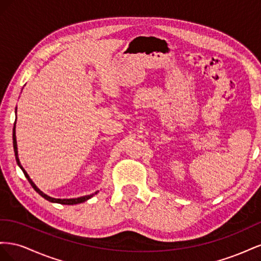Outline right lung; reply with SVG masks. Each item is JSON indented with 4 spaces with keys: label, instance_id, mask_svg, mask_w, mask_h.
<instances>
[{
    "label": "right lung",
    "instance_id": "add662e5",
    "mask_svg": "<svg viewBox=\"0 0 261 261\" xmlns=\"http://www.w3.org/2000/svg\"><path fill=\"white\" fill-rule=\"evenodd\" d=\"M16 121H15V124H14V128H13V146H14V152H15V158H16V162H17V164H18V167L21 169V171L23 172V174H25V176H26V178L28 179V181L30 183V185L33 186V188L35 189V191L40 195V196H42L44 199H46V200H49L50 202H55V203H62V204H77V203H82V202H85V201H87L88 199H90L91 197H93L94 195L96 194H98L99 193V191H97L96 193H93V194H90V195H86V196H82V197H78V198H69V199H61V198H53V197H50V196H48L46 194H44L43 192H41L40 189H39L38 187H37V185L34 183L33 181V179H31L30 177H29V175H28V173L26 172V170L22 168V165L20 164V161H19V158H18V150H17V141H16V130H15V128H16Z\"/></svg>",
    "mask_w": 261,
    "mask_h": 261
}]
</instances>
